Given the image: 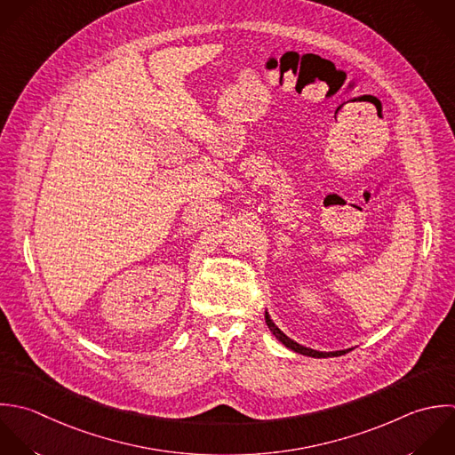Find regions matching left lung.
<instances>
[{"instance_id":"obj_1","label":"left lung","mask_w":455,"mask_h":455,"mask_svg":"<svg viewBox=\"0 0 455 455\" xmlns=\"http://www.w3.org/2000/svg\"><path fill=\"white\" fill-rule=\"evenodd\" d=\"M266 324H267V328L271 330V333L285 346V347H289V349H292L294 353H299V355H305V356H312V358H333V356H342V355H346L347 351H333V353H323V351H315V349H310V347H305V346H301V344H298V342H294L292 339H289L273 321H271V317H269V314L266 312Z\"/></svg>"}]
</instances>
